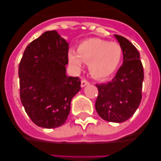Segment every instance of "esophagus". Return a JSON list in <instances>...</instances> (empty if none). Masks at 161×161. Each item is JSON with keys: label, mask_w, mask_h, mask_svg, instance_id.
<instances>
[{"label": "esophagus", "mask_w": 161, "mask_h": 161, "mask_svg": "<svg viewBox=\"0 0 161 161\" xmlns=\"http://www.w3.org/2000/svg\"><path fill=\"white\" fill-rule=\"evenodd\" d=\"M89 84H90V82H89L87 80H86L85 79H82V81H81V86L82 87L86 86L89 85Z\"/></svg>", "instance_id": "obj_1"}]
</instances>
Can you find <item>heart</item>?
<instances>
[{
  "instance_id": "obj_1",
  "label": "heart",
  "mask_w": 161,
  "mask_h": 161,
  "mask_svg": "<svg viewBox=\"0 0 161 161\" xmlns=\"http://www.w3.org/2000/svg\"><path fill=\"white\" fill-rule=\"evenodd\" d=\"M122 56V47L117 42L91 38L79 45L77 54L69 51V61L77 70L82 68V61L89 64L91 75L101 79L109 77L117 70Z\"/></svg>"
}]
</instances>
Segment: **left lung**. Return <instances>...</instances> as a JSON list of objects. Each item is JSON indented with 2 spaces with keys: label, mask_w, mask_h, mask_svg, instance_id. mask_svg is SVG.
Returning a JSON list of instances; mask_svg holds the SVG:
<instances>
[{
  "label": "left lung",
  "mask_w": 161,
  "mask_h": 161,
  "mask_svg": "<svg viewBox=\"0 0 161 161\" xmlns=\"http://www.w3.org/2000/svg\"><path fill=\"white\" fill-rule=\"evenodd\" d=\"M123 50V64L111 82L96 85L98 97L96 111L110 122L121 123L130 118L142 100L144 72L139 52L125 37L115 35Z\"/></svg>",
  "instance_id": "left-lung-1"
}]
</instances>
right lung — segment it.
Instances as JSON below:
<instances>
[{"label":"right lung","mask_w":161,"mask_h":161,"mask_svg":"<svg viewBox=\"0 0 161 161\" xmlns=\"http://www.w3.org/2000/svg\"><path fill=\"white\" fill-rule=\"evenodd\" d=\"M69 43L47 31L25 48L19 66L20 99L32 122L53 129L65 123L71 101L81 90L79 77L66 75Z\"/></svg>","instance_id":"1"}]
</instances>
